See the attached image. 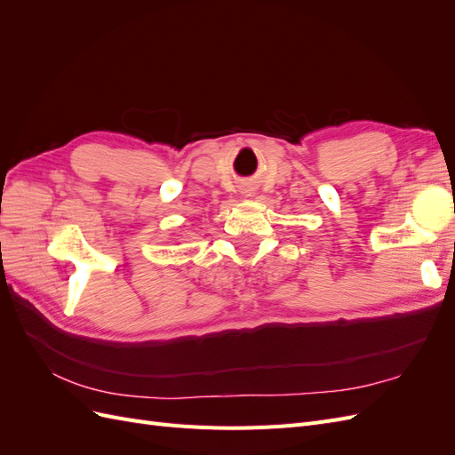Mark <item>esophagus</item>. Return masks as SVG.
<instances>
[{
	"label": "esophagus",
	"instance_id": "obj_1",
	"mask_svg": "<svg viewBox=\"0 0 455 455\" xmlns=\"http://www.w3.org/2000/svg\"><path fill=\"white\" fill-rule=\"evenodd\" d=\"M243 194H246V196H251V194H249V191H243Z\"/></svg>",
	"mask_w": 455,
	"mask_h": 455
}]
</instances>
